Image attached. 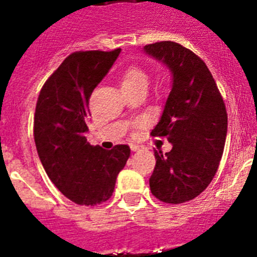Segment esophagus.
<instances>
[{
    "label": "esophagus",
    "mask_w": 257,
    "mask_h": 257,
    "mask_svg": "<svg viewBox=\"0 0 257 257\" xmlns=\"http://www.w3.org/2000/svg\"><path fill=\"white\" fill-rule=\"evenodd\" d=\"M140 148H143L141 145H137V144H131V149H132L133 152H136V151H139Z\"/></svg>",
    "instance_id": "1"
}]
</instances>
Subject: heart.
<instances>
[{
	"mask_svg": "<svg viewBox=\"0 0 257 257\" xmlns=\"http://www.w3.org/2000/svg\"><path fill=\"white\" fill-rule=\"evenodd\" d=\"M148 74L139 65L128 66L121 73V89H135L140 88V86H145L147 88L148 86Z\"/></svg>",
	"mask_w": 257,
	"mask_h": 257,
	"instance_id": "obj_1",
	"label": "heart"
}]
</instances>
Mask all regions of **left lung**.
Returning a JSON list of instances; mask_svg holds the SVG:
<instances>
[{"instance_id":"1","label":"left lung","mask_w":257,"mask_h":257,"mask_svg":"<svg viewBox=\"0 0 257 257\" xmlns=\"http://www.w3.org/2000/svg\"><path fill=\"white\" fill-rule=\"evenodd\" d=\"M144 52L172 73V89L153 137H167L172 149L155 151L149 179L155 197L168 204L193 200L211 184L223 156L228 116L205 62L177 42L161 41Z\"/></svg>"}]
</instances>
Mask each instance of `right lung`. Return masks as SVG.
<instances>
[{"instance_id": "1", "label": "right lung", "mask_w": 257, "mask_h": 257, "mask_svg": "<svg viewBox=\"0 0 257 257\" xmlns=\"http://www.w3.org/2000/svg\"><path fill=\"white\" fill-rule=\"evenodd\" d=\"M121 49L76 52L42 86L34 113V141L52 183L70 201L97 205L112 196L117 175L131 156L128 145L110 151L86 141L89 98Z\"/></svg>"}]
</instances>
